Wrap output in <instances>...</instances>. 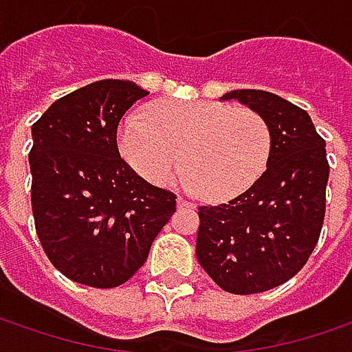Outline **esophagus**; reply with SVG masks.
I'll use <instances>...</instances> for the list:
<instances>
[{
  "mask_svg": "<svg viewBox=\"0 0 352 352\" xmlns=\"http://www.w3.org/2000/svg\"><path fill=\"white\" fill-rule=\"evenodd\" d=\"M177 206H179V208H181V206H183V208H192V203L191 201H187V199H183V197H179V199H177Z\"/></svg>",
  "mask_w": 352,
  "mask_h": 352,
  "instance_id": "1",
  "label": "esophagus"
}]
</instances>
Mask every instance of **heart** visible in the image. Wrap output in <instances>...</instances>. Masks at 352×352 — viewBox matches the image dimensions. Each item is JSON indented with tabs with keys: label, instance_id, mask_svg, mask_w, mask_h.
<instances>
[{
	"label": "heart",
	"instance_id": "b5f03b06",
	"mask_svg": "<svg viewBox=\"0 0 352 352\" xmlns=\"http://www.w3.org/2000/svg\"><path fill=\"white\" fill-rule=\"evenodd\" d=\"M120 151L153 185H167L185 163L187 187L214 201L250 189L266 171L270 130L252 110L224 102H160L128 114L118 130Z\"/></svg>",
	"mask_w": 352,
	"mask_h": 352
}]
</instances>
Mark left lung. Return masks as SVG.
<instances>
[{
  "instance_id": "8db88e82",
  "label": "left lung",
  "mask_w": 352,
  "mask_h": 352,
  "mask_svg": "<svg viewBox=\"0 0 352 352\" xmlns=\"http://www.w3.org/2000/svg\"><path fill=\"white\" fill-rule=\"evenodd\" d=\"M266 122L270 160L250 189L199 206L197 260L228 294H260L294 278L314 252L325 217V140L299 106L266 90H232Z\"/></svg>"
}]
</instances>
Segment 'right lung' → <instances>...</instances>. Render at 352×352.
<instances>
[{"label": "right lung", "instance_id": "add662e5", "mask_svg": "<svg viewBox=\"0 0 352 352\" xmlns=\"http://www.w3.org/2000/svg\"><path fill=\"white\" fill-rule=\"evenodd\" d=\"M147 94L131 80H98L53 102L31 128L37 236L72 282H128L175 212V195L138 175L116 144L122 116Z\"/></svg>", "mask_w": 352, "mask_h": 352}]
</instances>
